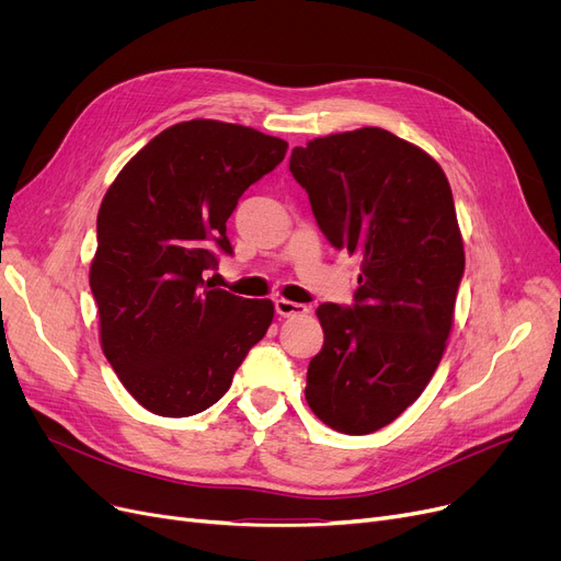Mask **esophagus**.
<instances>
[{
	"label": "esophagus",
	"instance_id": "34e87169",
	"mask_svg": "<svg viewBox=\"0 0 561 561\" xmlns=\"http://www.w3.org/2000/svg\"><path fill=\"white\" fill-rule=\"evenodd\" d=\"M275 309H277V313L279 316H284V318H296V316H305V313H309V307H305V305H300V302H290V300H275Z\"/></svg>",
	"mask_w": 561,
	"mask_h": 561
}]
</instances>
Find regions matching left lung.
<instances>
[{"label": "left lung", "mask_w": 561, "mask_h": 561, "mask_svg": "<svg viewBox=\"0 0 561 561\" xmlns=\"http://www.w3.org/2000/svg\"><path fill=\"white\" fill-rule=\"evenodd\" d=\"M320 231L362 259L355 305L325 302L305 398L343 434L393 423L430 385L453 330L463 243L446 172L387 129L313 138L288 163Z\"/></svg>", "instance_id": "left-lung-1"}]
</instances>
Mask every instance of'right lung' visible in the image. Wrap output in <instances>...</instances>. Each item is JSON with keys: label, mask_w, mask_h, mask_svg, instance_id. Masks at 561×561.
I'll return each instance as SVG.
<instances>
[{"label": "right lung", "mask_w": 561, "mask_h": 561, "mask_svg": "<svg viewBox=\"0 0 561 561\" xmlns=\"http://www.w3.org/2000/svg\"><path fill=\"white\" fill-rule=\"evenodd\" d=\"M288 142L252 127L188 121L147 142L108 186L98 214L91 290L117 379L157 416L216 404L254 343L271 300H243L204 279L231 254L227 218L275 170Z\"/></svg>", "instance_id": "add662e5"}]
</instances>
